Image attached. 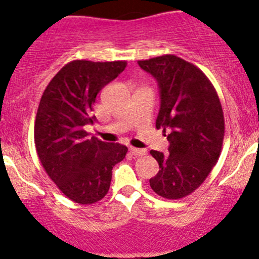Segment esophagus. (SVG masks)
<instances>
[{
	"instance_id": "obj_1",
	"label": "esophagus",
	"mask_w": 259,
	"mask_h": 259,
	"mask_svg": "<svg viewBox=\"0 0 259 259\" xmlns=\"http://www.w3.org/2000/svg\"><path fill=\"white\" fill-rule=\"evenodd\" d=\"M130 153L135 156H143L146 154V150L145 149H138V148H133L132 146V148H130Z\"/></svg>"
}]
</instances>
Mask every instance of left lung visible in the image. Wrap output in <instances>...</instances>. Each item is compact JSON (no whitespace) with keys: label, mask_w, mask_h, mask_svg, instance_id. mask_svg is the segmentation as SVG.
<instances>
[{"label":"left lung","mask_w":259,"mask_h":259,"mask_svg":"<svg viewBox=\"0 0 259 259\" xmlns=\"http://www.w3.org/2000/svg\"><path fill=\"white\" fill-rule=\"evenodd\" d=\"M158 81L160 109L156 129H163L169 153L150 154L159 171L149 180L154 192L180 199L200 187L218 161L224 116L217 91L202 70L174 55L138 61Z\"/></svg>","instance_id":"obj_1"}]
</instances>
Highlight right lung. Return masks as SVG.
Here are the masks:
<instances>
[{
  "instance_id": "1",
  "label": "right lung",
  "mask_w": 259,
  "mask_h": 259,
  "mask_svg": "<svg viewBox=\"0 0 259 259\" xmlns=\"http://www.w3.org/2000/svg\"><path fill=\"white\" fill-rule=\"evenodd\" d=\"M126 61L75 60L50 81L35 120L38 159L52 182L72 202L93 204L109 192L115 164L127 148L90 137L94 104L101 89L116 79Z\"/></svg>"
}]
</instances>
